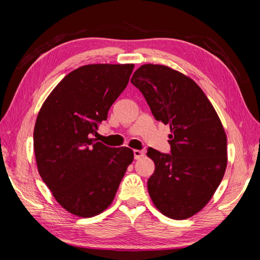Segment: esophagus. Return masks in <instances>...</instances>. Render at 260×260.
Returning <instances> with one entry per match:
<instances>
[{"label": "esophagus", "instance_id": "esophagus-1", "mask_svg": "<svg viewBox=\"0 0 260 260\" xmlns=\"http://www.w3.org/2000/svg\"><path fill=\"white\" fill-rule=\"evenodd\" d=\"M133 152H134V158H135V159H140V158H142L144 156V151L138 150V149H135Z\"/></svg>", "mask_w": 260, "mask_h": 260}]
</instances>
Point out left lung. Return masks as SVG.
I'll list each match as a JSON object with an SVG mask.
<instances>
[{
  "instance_id": "8db88e82",
  "label": "left lung",
  "mask_w": 260,
  "mask_h": 260,
  "mask_svg": "<svg viewBox=\"0 0 260 260\" xmlns=\"http://www.w3.org/2000/svg\"><path fill=\"white\" fill-rule=\"evenodd\" d=\"M131 82L156 120L170 126L171 155L149 148L153 205L171 219H187L212 199L227 167V136L218 113L191 78L165 65L144 64Z\"/></svg>"
}]
</instances>
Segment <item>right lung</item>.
<instances>
[{
	"label": "right lung",
	"instance_id": "obj_1",
	"mask_svg": "<svg viewBox=\"0 0 260 260\" xmlns=\"http://www.w3.org/2000/svg\"><path fill=\"white\" fill-rule=\"evenodd\" d=\"M134 64L83 65L64 77L43 102L33 146L38 171L61 208L82 218L111 205L134 159L91 135L128 83Z\"/></svg>",
	"mask_w": 260,
	"mask_h": 260
}]
</instances>
